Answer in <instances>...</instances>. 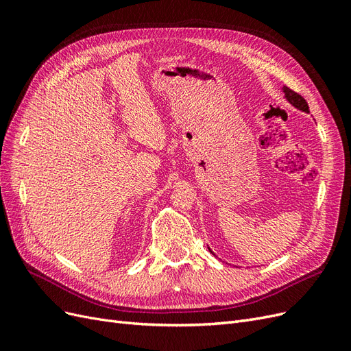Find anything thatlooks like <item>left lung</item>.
<instances>
[{
    "label": "left lung",
    "instance_id": "1",
    "mask_svg": "<svg viewBox=\"0 0 351 351\" xmlns=\"http://www.w3.org/2000/svg\"><path fill=\"white\" fill-rule=\"evenodd\" d=\"M282 90H284V93H285V98L289 99V102L293 104L295 108H299V110H302V111L309 112V105H307L306 99L302 97V95H299V93L291 90L290 88H287V86H284Z\"/></svg>",
    "mask_w": 351,
    "mask_h": 351
}]
</instances>
